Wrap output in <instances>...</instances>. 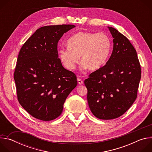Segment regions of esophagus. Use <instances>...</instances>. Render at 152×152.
Returning <instances> with one entry per match:
<instances>
[{
	"label": "esophagus",
	"mask_w": 152,
	"mask_h": 152,
	"mask_svg": "<svg viewBox=\"0 0 152 152\" xmlns=\"http://www.w3.org/2000/svg\"><path fill=\"white\" fill-rule=\"evenodd\" d=\"M77 82H78V83L79 84V85H82L83 83V80H81L80 78H77Z\"/></svg>",
	"instance_id": "esophagus-1"
}]
</instances>
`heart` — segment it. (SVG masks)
Here are the masks:
<instances>
[{
    "mask_svg": "<svg viewBox=\"0 0 152 152\" xmlns=\"http://www.w3.org/2000/svg\"><path fill=\"white\" fill-rule=\"evenodd\" d=\"M67 45L68 47L58 49L59 58L65 67L73 70L80 55L82 66L96 71L106 62L112 43L104 33L79 32L68 39Z\"/></svg>",
    "mask_w": 152,
    "mask_h": 152,
    "instance_id": "heart-1",
    "label": "heart"
}]
</instances>
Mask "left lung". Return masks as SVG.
<instances>
[{
  "instance_id": "8db88e82",
  "label": "left lung",
  "mask_w": 152,
  "mask_h": 152,
  "mask_svg": "<svg viewBox=\"0 0 152 152\" xmlns=\"http://www.w3.org/2000/svg\"><path fill=\"white\" fill-rule=\"evenodd\" d=\"M113 37V50L106 65L84 81L90 109L97 118L111 120L124 114L137 97L141 76L134 47L117 29L108 27Z\"/></svg>"
}]
</instances>
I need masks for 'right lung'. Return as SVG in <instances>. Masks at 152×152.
<instances>
[{
	"mask_svg": "<svg viewBox=\"0 0 152 152\" xmlns=\"http://www.w3.org/2000/svg\"><path fill=\"white\" fill-rule=\"evenodd\" d=\"M73 25L38 29L21 47L14 79L18 100L32 117L42 121L58 117L67 96L76 87V76L64 69L58 42Z\"/></svg>",
	"mask_w": 152,
	"mask_h": 152,
	"instance_id": "1",
	"label": "right lung"
}]
</instances>
